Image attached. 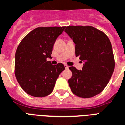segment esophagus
Returning a JSON list of instances; mask_svg holds the SVG:
<instances>
[{
	"label": "esophagus",
	"instance_id": "1",
	"mask_svg": "<svg viewBox=\"0 0 125 125\" xmlns=\"http://www.w3.org/2000/svg\"><path fill=\"white\" fill-rule=\"evenodd\" d=\"M64 66H65V68L66 69H68L69 68L68 66H67V65H66V64H65V65H64Z\"/></svg>",
	"mask_w": 125,
	"mask_h": 125
}]
</instances>
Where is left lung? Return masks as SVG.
Masks as SVG:
<instances>
[{"label": "left lung", "instance_id": "left-lung-1", "mask_svg": "<svg viewBox=\"0 0 125 125\" xmlns=\"http://www.w3.org/2000/svg\"><path fill=\"white\" fill-rule=\"evenodd\" d=\"M64 31L75 44V56L84 62L82 70L69 68L72 72L68 80L71 90L80 97H92L104 89L114 72L111 42L103 31L90 26H69Z\"/></svg>", "mask_w": 125, "mask_h": 125}]
</instances>
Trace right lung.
I'll return each mask as SVG.
<instances>
[{
	"label": "right lung",
	"instance_id": "obj_1",
	"mask_svg": "<svg viewBox=\"0 0 125 125\" xmlns=\"http://www.w3.org/2000/svg\"><path fill=\"white\" fill-rule=\"evenodd\" d=\"M63 27H39L29 33L20 42L15 53V74L21 87L28 94L42 97L53 90L63 64L52 65L53 46L63 32Z\"/></svg>",
	"mask_w": 125,
	"mask_h": 125
}]
</instances>
